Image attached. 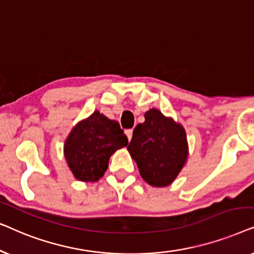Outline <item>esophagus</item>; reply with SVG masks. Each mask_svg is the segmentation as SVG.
Instances as JSON below:
<instances>
[{"mask_svg": "<svg viewBox=\"0 0 254 254\" xmlns=\"http://www.w3.org/2000/svg\"><path fill=\"white\" fill-rule=\"evenodd\" d=\"M125 133H126V135H127L128 141H130L131 136H133V129H127L126 131H125Z\"/></svg>", "mask_w": 254, "mask_h": 254, "instance_id": "1", "label": "esophagus"}]
</instances>
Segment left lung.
I'll return each instance as SVG.
<instances>
[{"mask_svg": "<svg viewBox=\"0 0 254 254\" xmlns=\"http://www.w3.org/2000/svg\"><path fill=\"white\" fill-rule=\"evenodd\" d=\"M144 119L143 124L135 127L127 149L149 185L169 186L189 156L185 129L156 109L145 112Z\"/></svg>", "mask_w": 254, "mask_h": 254, "instance_id": "obj_1", "label": "left lung"}]
</instances>
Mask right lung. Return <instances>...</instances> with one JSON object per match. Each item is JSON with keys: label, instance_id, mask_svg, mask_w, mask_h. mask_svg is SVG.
Listing matches in <instances>:
<instances>
[{"label": "right lung", "instance_id": "right-lung-1", "mask_svg": "<svg viewBox=\"0 0 254 254\" xmlns=\"http://www.w3.org/2000/svg\"><path fill=\"white\" fill-rule=\"evenodd\" d=\"M127 144L128 138L119 123L95 111L72 128L64 151L76 179L97 182L109 168L111 156Z\"/></svg>", "mask_w": 254, "mask_h": 254}]
</instances>
